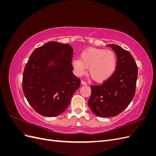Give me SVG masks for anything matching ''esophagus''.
<instances>
[{
	"mask_svg": "<svg viewBox=\"0 0 156 156\" xmlns=\"http://www.w3.org/2000/svg\"><path fill=\"white\" fill-rule=\"evenodd\" d=\"M81 84H83V85H87V82H85L84 81H81Z\"/></svg>",
	"mask_w": 156,
	"mask_h": 156,
	"instance_id": "obj_1",
	"label": "esophagus"
}]
</instances>
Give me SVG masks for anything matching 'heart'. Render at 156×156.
Here are the masks:
<instances>
[{
	"label": "heart",
	"mask_w": 156,
	"mask_h": 156,
	"mask_svg": "<svg viewBox=\"0 0 156 156\" xmlns=\"http://www.w3.org/2000/svg\"><path fill=\"white\" fill-rule=\"evenodd\" d=\"M116 62V56L113 51L89 48L82 52L80 58H74L72 64L75 73L79 76L86 73L88 68L89 74L94 81L102 82L114 73Z\"/></svg>",
	"instance_id": "1"
}]
</instances>
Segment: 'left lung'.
<instances>
[{
	"label": "left lung",
	"mask_w": 156,
	"mask_h": 156,
	"mask_svg": "<svg viewBox=\"0 0 156 156\" xmlns=\"http://www.w3.org/2000/svg\"><path fill=\"white\" fill-rule=\"evenodd\" d=\"M107 46L116 55V69L102 84L90 86L88 101L93 113L103 118L116 116L129 105L135 96L138 75L137 66L129 52L117 45Z\"/></svg>",
	"instance_id": "8db88e82"
}]
</instances>
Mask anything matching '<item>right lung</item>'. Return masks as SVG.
<instances>
[{
  "instance_id": "add662e5",
  "label": "right lung",
  "mask_w": 156,
  "mask_h": 156,
  "mask_svg": "<svg viewBox=\"0 0 156 156\" xmlns=\"http://www.w3.org/2000/svg\"><path fill=\"white\" fill-rule=\"evenodd\" d=\"M73 51L68 44L49 41L33 51L25 65L23 91L30 106L41 116L62 114L80 87L81 80L72 72Z\"/></svg>"
}]
</instances>
